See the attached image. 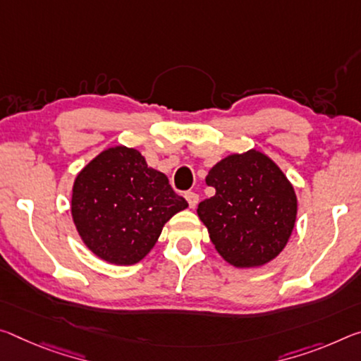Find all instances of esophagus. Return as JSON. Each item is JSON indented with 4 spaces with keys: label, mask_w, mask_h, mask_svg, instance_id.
Instances as JSON below:
<instances>
[{
    "label": "esophagus",
    "mask_w": 361,
    "mask_h": 361,
    "mask_svg": "<svg viewBox=\"0 0 361 361\" xmlns=\"http://www.w3.org/2000/svg\"><path fill=\"white\" fill-rule=\"evenodd\" d=\"M185 197H186V201H188V204H190V207H191V209L196 207L197 202H199V196H197L196 192L188 191V192L185 194Z\"/></svg>",
    "instance_id": "esophagus-1"
}]
</instances>
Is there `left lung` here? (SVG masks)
<instances>
[{"label": "left lung", "instance_id": "1", "mask_svg": "<svg viewBox=\"0 0 361 361\" xmlns=\"http://www.w3.org/2000/svg\"><path fill=\"white\" fill-rule=\"evenodd\" d=\"M215 196L197 205L216 252L236 268L271 262L286 247L297 216V196L283 170L249 149L216 162L205 176Z\"/></svg>", "mask_w": 361, "mask_h": 361}]
</instances>
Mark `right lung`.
I'll use <instances>...</instances> for the list:
<instances>
[{
    "mask_svg": "<svg viewBox=\"0 0 361 361\" xmlns=\"http://www.w3.org/2000/svg\"><path fill=\"white\" fill-rule=\"evenodd\" d=\"M188 202L140 151L116 146L80 170L72 219L85 245L114 265H133L151 252L171 216Z\"/></svg>",
    "mask_w": 361,
    "mask_h": 361,
    "instance_id": "add662e5",
    "label": "right lung"
}]
</instances>
